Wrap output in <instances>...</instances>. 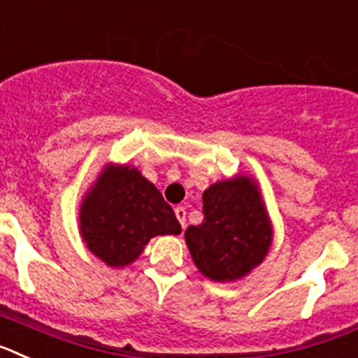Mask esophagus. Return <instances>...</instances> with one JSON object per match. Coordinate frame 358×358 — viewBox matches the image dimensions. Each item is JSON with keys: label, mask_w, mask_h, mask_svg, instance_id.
<instances>
[{"label": "esophagus", "mask_w": 358, "mask_h": 358, "mask_svg": "<svg viewBox=\"0 0 358 358\" xmlns=\"http://www.w3.org/2000/svg\"><path fill=\"white\" fill-rule=\"evenodd\" d=\"M175 214H176V217H178L180 225H182V229H183V227H185V207H176Z\"/></svg>", "instance_id": "1"}]
</instances>
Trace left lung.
Wrapping results in <instances>:
<instances>
[{"mask_svg":"<svg viewBox=\"0 0 358 358\" xmlns=\"http://www.w3.org/2000/svg\"><path fill=\"white\" fill-rule=\"evenodd\" d=\"M201 198L203 222L185 231L194 265L210 281L245 278L272 245V223L257 183L238 175L213 183Z\"/></svg>","mask_w":358,"mask_h":358,"instance_id":"8db88e82","label":"left lung"}]
</instances>
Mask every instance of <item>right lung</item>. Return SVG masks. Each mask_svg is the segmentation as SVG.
I'll return each mask as SVG.
<instances>
[{
  "label": "right lung",
  "mask_w": 358,
  "mask_h": 358,
  "mask_svg": "<svg viewBox=\"0 0 358 358\" xmlns=\"http://www.w3.org/2000/svg\"><path fill=\"white\" fill-rule=\"evenodd\" d=\"M79 223L90 252L111 268L133 263L155 236L182 232L153 183L136 167L113 164L99 175L80 203Z\"/></svg>",
  "instance_id": "add662e5"
}]
</instances>
